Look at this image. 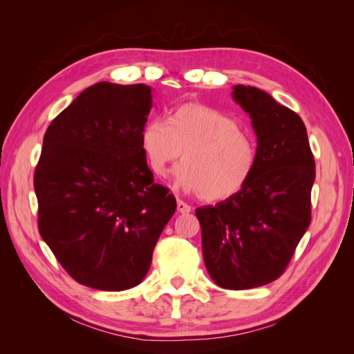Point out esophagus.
I'll return each mask as SVG.
<instances>
[{
    "label": "esophagus",
    "mask_w": 354,
    "mask_h": 354,
    "mask_svg": "<svg viewBox=\"0 0 354 354\" xmlns=\"http://www.w3.org/2000/svg\"><path fill=\"white\" fill-rule=\"evenodd\" d=\"M176 207H178V212L179 213H190V209H192V207L189 205V204H185L184 201H181V199H178V202H176Z\"/></svg>",
    "instance_id": "34e87169"
}]
</instances>
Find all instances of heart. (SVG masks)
I'll return each instance as SVG.
<instances>
[{
	"label": "heart",
	"instance_id": "obj_1",
	"mask_svg": "<svg viewBox=\"0 0 354 354\" xmlns=\"http://www.w3.org/2000/svg\"><path fill=\"white\" fill-rule=\"evenodd\" d=\"M141 147L156 176H164L184 153L176 183L208 202L237 194L257 162L252 135L234 117L202 103L173 109L169 124L160 118L149 120L141 131Z\"/></svg>",
	"mask_w": 354,
	"mask_h": 354
}]
</instances>
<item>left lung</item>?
Instances as JSON below:
<instances>
[{
  "label": "left lung",
  "instance_id": "8db88e82",
  "mask_svg": "<svg viewBox=\"0 0 354 354\" xmlns=\"http://www.w3.org/2000/svg\"><path fill=\"white\" fill-rule=\"evenodd\" d=\"M252 120L257 162L234 196L196 208L202 254L213 281L243 290L277 280L312 221L315 160L301 117L259 88L237 85Z\"/></svg>",
  "mask_w": 354,
  "mask_h": 354
}]
</instances>
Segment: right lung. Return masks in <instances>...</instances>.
Segmentation results:
<instances>
[{"label": "right lung", "instance_id": "obj_1", "mask_svg": "<svg viewBox=\"0 0 354 354\" xmlns=\"http://www.w3.org/2000/svg\"><path fill=\"white\" fill-rule=\"evenodd\" d=\"M147 85L99 82L50 123L35 170L37 228L77 283L126 290L142 281L176 209L141 147Z\"/></svg>", "mask_w": 354, "mask_h": 354}]
</instances>
